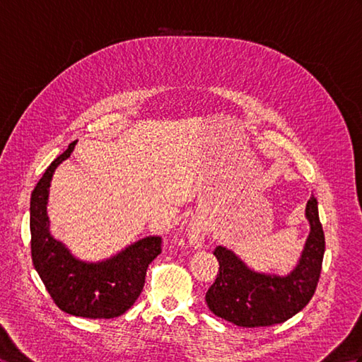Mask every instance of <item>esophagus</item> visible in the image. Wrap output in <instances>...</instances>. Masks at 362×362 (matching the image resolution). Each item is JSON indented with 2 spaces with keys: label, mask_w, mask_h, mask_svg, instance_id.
Listing matches in <instances>:
<instances>
[{
  "label": "esophagus",
  "mask_w": 362,
  "mask_h": 362,
  "mask_svg": "<svg viewBox=\"0 0 362 362\" xmlns=\"http://www.w3.org/2000/svg\"><path fill=\"white\" fill-rule=\"evenodd\" d=\"M205 235H206V226L203 221L194 220L188 226V238L189 243L194 245L196 247H202L203 242H205Z\"/></svg>",
  "instance_id": "esophagus-1"
}]
</instances>
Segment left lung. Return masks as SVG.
<instances>
[{
    "label": "left lung",
    "mask_w": 362,
    "mask_h": 362,
    "mask_svg": "<svg viewBox=\"0 0 362 362\" xmlns=\"http://www.w3.org/2000/svg\"><path fill=\"white\" fill-rule=\"evenodd\" d=\"M310 233L295 269L286 276L255 272L229 249L217 246L216 281L206 292L209 310L240 327H269L303 310L317 291L324 249L318 202L313 196L305 205Z\"/></svg>",
    "instance_id": "obj_1"
}]
</instances>
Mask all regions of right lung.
<instances>
[{
  "label": "right lung",
  "mask_w": 362,
  "mask_h": 362,
  "mask_svg": "<svg viewBox=\"0 0 362 362\" xmlns=\"http://www.w3.org/2000/svg\"><path fill=\"white\" fill-rule=\"evenodd\" d=\"M71 142L54 159L32 192V262L54 304L66 313L91 320H110L125 313L141 295L148 264L162 252L160 237H146L115 257L98 263L78 260L49 230L47 199L58 165L69 159Z\"/></svg>",
  "instance_id": "1"
}]
</instances>
